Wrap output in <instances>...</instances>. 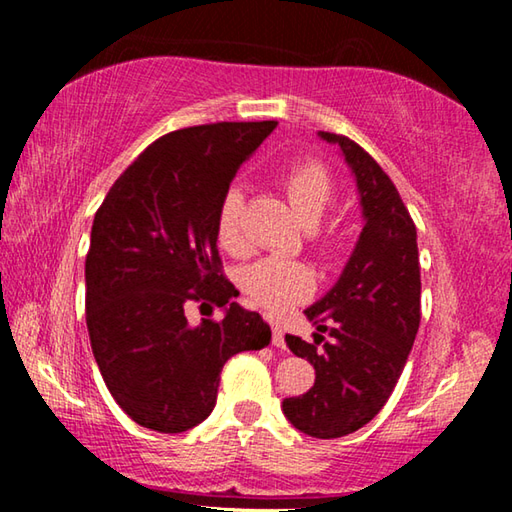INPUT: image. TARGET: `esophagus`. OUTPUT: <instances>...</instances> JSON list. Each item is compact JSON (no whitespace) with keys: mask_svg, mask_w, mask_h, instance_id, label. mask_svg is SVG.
I'll use <instances>...</instances> for the list:
<instances>
[{"mask_svg":"<svg viewBox=\"0 0 512 512\" xmlns=\"http://www.w3.org/2000/svg\"><path fill=\"white\" fill-rule=\"evenodd\" d=\"M271 327H273V345H277V348H284V327L280 325V320L271 318Z\"/></svg>","mask_w":512,"mask_h":512,"instance_id":"34e87169","label":"esophagus"}]
</instances>
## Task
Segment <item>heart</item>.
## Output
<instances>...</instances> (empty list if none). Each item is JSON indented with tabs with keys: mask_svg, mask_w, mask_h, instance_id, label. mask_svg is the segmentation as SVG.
Here are the masks:
<instances>
[{
	"mask_svg": "<svg viewBox=\"0 0 512 512\" xmlns=\"http://www.w3.org/2000/svg\"><path fill=\"white\" fill-rule=\"evenodd\" d=\"M282 185L293 212L307 228L318 225L334 201V180L318 162H305L293 167L284 176ZM241 219H244V189L230 185L221 198L219 212H216V237L225 250L235 255L246 250ZM336 246H339V235H334V232H327L320 239V248L325 253H332ZM314 287L316 280L311 268L302 262H289V259H259L241 273V289L248 293V298L271 311L287 309L309 298Z\"/></svg>",
	"mask_w": 512,
	"mask_h": 512,
	"instance_id": "heart-1",
	"label": "heart"
}]
</instances>
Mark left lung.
<instances>
[{"instance_id":"obj_1","label":"left lung","mask_w":512,"mask_h":512,"mask_svg":"<svg viewBox=\"0 0 512 512\" xmlns=\"http://www.w3.org/2000/svg\"><path fill=\"white\" fill-rule=\"evenodd\" d=\"M318 135L339 146L357 180L363 230L334 287L305 309L320 332L314 343L287 334L316 381L282 411L311 438H341L375 418L409 359L420 327L418 232L393 180L357 142Z\"/></svg>"}]
</instances>
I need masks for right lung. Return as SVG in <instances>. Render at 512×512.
Listing matches in <instances>:
<instances>
[{
    "instance_id": "add662e5",
    "label": "right lung",
    "mask_w": 512,
    "mask_h": 512,
    "mask_svg": "<svg viewBox=\"0 0 512 512\" xmlns=\"http://www.w3.org/2000/svg\"><path fill=\"white\" fill-rule=\"evenodd\" d=\"M277 121H219L173 131L137 155L94 214L85 320L110 395L140 427L183 433L212 413L225 361L271 343V327L232 298L216 212ZM212 299L223 321L186 323Z\"/></svg>"
}]
</instances>
